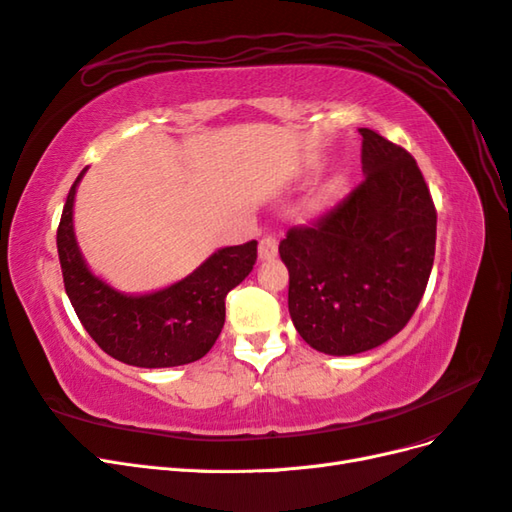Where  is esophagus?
Segmentation results:
<instances>
[{"instance_id": "obj_1", "label": "esophagus", "mask_w": 512, "mask_h": 512, "mask_svg": "<svg viewBox=\"0 0 512 512\" xmlns=\"http://www.w3.org/2000/svg\"><path fill=\"white\" fill-rule=\"evenodd\" d=\"M277 256V237L265 235L258 243V258L260 260H273Z\"/></svg>"}]
</instances>
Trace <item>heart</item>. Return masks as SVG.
<instances>
[{
	"label": "heart",
	"mask_w": 512,
	"mask_h": 512,
	"mask_svg": "<svg viewBox=\"0 0 512 512\" xmlns=\"http://www.w3.org/2000/svg\"><path fill=\"white\" fill-rule=\"evenodd\" d=\"M316 168H318V164H314V162L309 164V173H314ZM344 185H346V183H344L342 177H335V179L327 185V198H329V200H335L339 194L344 192Z\"/></svg>",
	"instance_id": "obj_1"
}]
</instances>
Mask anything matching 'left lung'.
I'll use <instances>...</instances> for the list:
<instances>
[{"mask_svg": "<svg viewBox=\"0 0 512 512\" xmlns=\"http://www.w3.org/2000/svg\"><path fill=\"white\" fill-rule=\"evenodd\" d=\"M359 132L363 183L280 243L294 329L333 356L378 348L404 329L436 254V207L414 158L374 130Z\"/></svg>", "mask_w": 512, "mask_h": 512, "instance_id": "left-lung-1", "label": "left lung"}]
</instances>
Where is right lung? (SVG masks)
Returning <instances> with one entry per match:
<instances>
[{
  "label": "right lung",
  "mask_w": 512,
  "mask_h": 512,
  "mask_svg": "<svg viewBox=\"0 0 512 512\" xmlns=\"http://www.w3.org/2000/svg\"><path fill=\"white\" fill-rule=\"evenodd\" d=\"M85 173L87 168L70 188L57 228L64 286L85 331L106 354L134 367H177L203 359L222 333L226 294L254 269L258 243L215 250L166 288L121 292L89 269L74 235V196Z\"/></svg>",
  "instance_id": "obj_1"
}]
</instances>
